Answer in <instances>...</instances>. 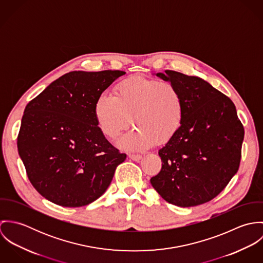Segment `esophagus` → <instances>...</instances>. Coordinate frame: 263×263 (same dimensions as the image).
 <instances>
[{
	"label": "esophagus",
	"instance_id": "obj_1",
	"mask_svg": "<svg viewBox=\"0 0 263 263\" xmlns=\"http://www.w3.org/2000/svg\"><path fill=\"white\" fill-rule=\"evenodd\" d=\"M128 157L134 161H140L142 159V155L140 154H129Z\"/></svg>",
	"mask_w": 263,
	"mask_h": 263
}]
</instances>
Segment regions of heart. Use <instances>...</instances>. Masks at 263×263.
<instances>
[{
    "label": "heart",
    "instance_id": "1",
    "mask_svg": "<svg viewBox=\"0 0 263 263\" xmlns=\"http://www.w3.org/2000/svg\"><path fill=\"white\" fill-rule=\"evenodd\" d=\"M100 132L115 140L133 123V132L118 146L140 151L156 143L166 144L179 132L184 119V101L179 89L170 82L142 76L125 78L113 87L112 95L102 94L94 104Z\"/></svg>",
    "mask_w": 263,
    "mask_h": 263
}]
</instances>
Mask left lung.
<instances>
[{
  "label": "left lung",
  "instance_id": "1",
  "mask_svg": "<svg viewBox=\"0 0 263 263\" xmlns=\"http://www.w3.org/2000/svg\"><path fill=\"white\" fill-rule=\"evenodd\" d=\"M157 76L179 89L184 119L176 136L159 150L162 168L151 184L171 204L205 203L239 169L243 124L233 101L204 80L170 70Z\"/></svg>",
  "mask_w": 263,
  "mask_h": 263
}]
</instances>
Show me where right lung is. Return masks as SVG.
I'll use <instances>...</instances> for the list:
<instances>
[{
    "label": "right lung",
    "instance_id": "obj_1",
    "mask_svg": "<svg viewBox=\"0 0 263 263\" xmlns=\"http://www.w3.org/2000/svg\"><path fill=\"white\" fill-rule=\"evenodd\" d=\"M123 71H74L53 81L25 107L17 138L29 181L49 201L87 205L111 183L126 155L97 126L94 104Z\"/></svg>",
    "mask_w": 263,
    "mask_h": 263
}]
</instances>
